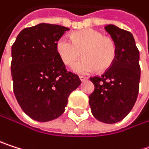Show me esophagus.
<instances>
[{"mask_svg": "<svg viewBox=\"0 0 149 149\" xmlns=\"http://www.w3.org/2000/svg\"><path fill=\"white\" fill-rule=\"evenodd\" d=\"M79 79L83 82V81H86V80H87L88 79V78H86V77H84V76H79Z\"/></svg>", "mask_w": 149, "mask_h": 149, "instance_id": "esophagus-1", "label": "esophagus"}]
</instances>
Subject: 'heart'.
<instances>
[{
	"instance_id": "b5f03b06",
	"label": "heart",
	"mask_w": 149,
	"mask_h": 149,
	"mask_svg": "<svg viewBox=\"0 0 149 149\" xmlns=\"http://www.w3.org/2000/svg\"><path fill=\"white\" fill-rule=\"evenodd\" d=\"M71 40L65 36L60 37L56 43V50L65 65H71L81 54L85 58L74 64L72 71L86 74L108 70L116 57V45L110 37L93 29H85L73 32Z\"/></svg>"
}]
</instances>
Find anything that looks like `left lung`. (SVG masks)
I'll return each mask as SVG.
<instances>
[{"mask_svg":"<svg viewBox=\"0 0 149 149\" xmlns=\"http://www.w3.org/2000/svg\"><path fill=\"white\" fill-rule=\"evenodd\" d=\"M105 29L115 42L116 57L101 77L90 78L94 91L89 96V105L98 120L113 124L122 120L136 102L141 78L140 52L132 33L113 24Z\"/></svg>","mask_w":149,"mask_h":149,"instance_id":"1","label":"left lung"}]
</instances>
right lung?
Segmentation results:
<instances>
[{
    "label": "right lung",
    "instance_id": "obj_1",
    "mask_svg": "<svg viewBox=\"0 0 149 149\" xmlns=\"http://www.w3.org/2000/svg\"><path fill=\"white\" fill-rule=\"evenodd\" d=\"M68 28L39 23L22 29L12 45L11 74L15 96L31 119L46 122L61 116L71 92L81 84L68 72L56 43Z\"/></svg>",
    "mask_w": 149,
    "mask_h": 149
}]
</instances>
